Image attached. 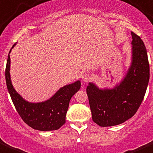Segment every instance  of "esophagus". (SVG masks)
<instances>
[{
    "instance_id": "34e87169",
    "label": "esophagus",
    "mask_w": 153,
    "mask_h": 153,
    "mask_svg": "<svg viewBox=\"0 0 153 153\" xmlns=\"http://www.w3.org/2000/svg\"><path fill=\"white\" fill-rule=\"evenodd\" d=\"M91 80V77H90V75L88 73H85L82 76V81L84 82H89V81Z\"/></svg>"
}]
</instances>
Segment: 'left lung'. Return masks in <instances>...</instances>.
Listing matches in <instances>:
<instances>
[{
  "mask_svg": "<svg viewBox=\"0 0 153 153\" xmlns=\"http://www.w3.org/2000/svg\"><path fill=\"white\" fill-rule=\"evenodd\" d=\"M131 63L126 75L112 89H99L89 83L87 93L93 122L102 127L126 122L138 110L149 80L146 47L140 37L131 32Z\"/></svg>",
  "mask_w": 153,
  "mask_h": 153,
  "instance_id": "1",
  "label": "left lung"
}]
</instances>
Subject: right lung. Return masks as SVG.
<instances>
[{"mask_svg":"<svg viewBox=\"0 0 153 153\" xmlns=\"http://www.w3.org/2000/svg\"><path fill=\"white\" fill-rule=\"evenodd\" d=\"M15 43L10 49V53ZM10 53L7 61L5 78L7 87L16 111L24 122L33 129L53 131L59 129L66 123V114L71 98L81 88V81L61 87L54 96L45 102L32 103L25 100L13 87L10 79Z\"/></svg>","mask_w":153,"mask_h":153,"instance_id":"obj_1","label":"right lung"}]
</instances>
